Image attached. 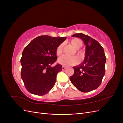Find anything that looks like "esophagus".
I'll return each mask as SVG.
<instances>
[{
    "label": "esophagus",
    "mask_w": 123,
    "mask_h": 123,
    "mask_svg": "<svg viewBox=\"0 0 123 123\" xmlns=\"http://www.w3.org/2000/svg\"><path fill=\"white\" fill-rule=\"evenodd\" d=\"M67 67L66 66H62V70H65Z\"/></svg>",
    "instance_id": "obj_1"
}]
</instances>
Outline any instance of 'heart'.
Instances as JSON below:
<instances>
[{
	"label": "heart",
	"mask_w": 123,
	"mask_h": 123,
	"mask_svg": "<svg viewBox=\"0 0 123 123\" xmlns=\"http://www.w3.org/2000/svg\"><path fill=\"white\" fill-rule=\"evenodd\" d=\"M71 43L72 46L75 48L76 49H79L83 46V42L80 39L78 38H73L71 40ZM63 48H64V43H62L59 44L57 47L56 53L57 56L61 55L63 52ZM77 54L80 57H83V53L82 52L77 50ZM79 62V58L76 56H68L65 55L62 56L58 59V62L59 64L63 66H73L77 64Z\"/></svg>",
	"instance_id": "b5f03b06"
}]
</instances>
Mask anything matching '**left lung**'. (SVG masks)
Listing matches in <instances>:
<instances>
[{
  "instance_id": "left-lung-1",
  "label": "left lung",
  "mask_w": 123,
  "mask_h": 123,
  "mask_svg": "<svg viewBox=\"0 0 123 123\" xmlns=\"http://www.w3.org/2000/svg\"><path fill=\"white\" fill-rule=\"evenodd\" d=\"M72 36L83 40L86 52L83 62L73 67L74 73L70 80L81 92L94 90L100 86L105 73L106 57L103 48L98 41L83 33H76Z\"/></svg>"
}]
</instances>
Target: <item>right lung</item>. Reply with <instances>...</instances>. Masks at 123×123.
I'll return each mask as SVG.
<instances>
[{
    "label": "right lung",
    "instance_id": "add662e5",
    "mask_svg": "<svg viewBox=\"0 0 123 123\" xmlns=\"http://www.w3.org/2000/svg\"><path fill=\"white\" fill-rule=\"evenodd\" d=\"M66 39V37L40 36L25 48L20 59L21 77L31 93L43 95L54 87L57 74L62 68L59 64L51 65L57 59V47Z\"/></svg>",
    "mask_w": 123,
    "mask_h": 123
}]
</instances>
